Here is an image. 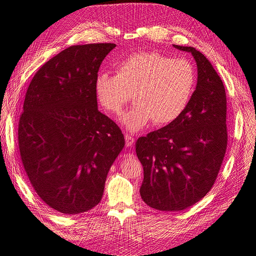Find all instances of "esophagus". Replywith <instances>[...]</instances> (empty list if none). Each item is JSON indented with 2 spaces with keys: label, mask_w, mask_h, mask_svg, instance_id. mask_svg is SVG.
Here are the masks:
<instances>
[{
  "label": "esophagus",
  "mask_w": 256,
  "mask_h": 256,
  "mask_svg": "<svg viewBox=\"0 0 256 256\" xmlns=\"http://www.w3.org/2000/svg\"><path fill=\"white\" fill-rule=\"evenodd\" d=\"M125 140H126V146L127 147H131L134 142V138H132L130 134H125Z\"/></svg>",
  "instance_id": "esophagus-1"
}]
</instances>
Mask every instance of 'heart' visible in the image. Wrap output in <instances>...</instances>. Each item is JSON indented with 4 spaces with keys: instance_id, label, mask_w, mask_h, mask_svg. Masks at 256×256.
Segmentation results:
<instances>
[{
    "instance_id": "heart-1",
    "label": "heart",
    "mask_w": 256,
    "mask_h": 256,
    "mask_svg": "<svg viewBox=\"0 0 256 256\" xmlns=\"http://www.w3.org/2000/svg\"><path fill=\"white\" fill-rule=\"evenodd\" d=\"M116 74H100L96 92L100 105L112 114L122 112L131 98L134 106L120 118L131 132L147 126L167 125L186 110L196 83V69L186 58L158 52H138L116 65Z\"/></svg>"
}]
</instances>
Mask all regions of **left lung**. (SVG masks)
Returning <instances> with one entry per match:
<instances>
[{
	"instance_id": "1",
	"label": "left lung",
	"mask_w": 256,
	"mask_h": 256,
	"mask_svg": "<svg viewBox=\"0 0 256 256\" xmlns=\"http://www.w3.org/2000/svg\"><path fill=\"white\" fill-rule=\"evenodd\" d=\"M198 84L184 114L167 126L136 140L144 168L142 200L160 211H180L200 200L212 188L227 149V98L218 72L194 47Z\"/></svg>"
}]
</instances>
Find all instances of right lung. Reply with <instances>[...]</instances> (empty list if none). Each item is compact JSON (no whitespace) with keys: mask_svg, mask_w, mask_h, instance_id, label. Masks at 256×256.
<instances>
[{"mask_svg":"<svg viewBox=\"0 0 256 256\" xmlns=\"http://www.w3.org/2000/svg\"><path fill=\"white\" fill-rule=\"evenodd\" d=\"M116 46H70L40 67L28 86L18 120L20 156L38 196L58 212L96 207L125 146L120 127L98 111L96 92L100 66Z\"/></svg>","mask_w":256,"mask_h":256,"instance_id":"right-lung-1","label":"right lung"}]
</instances>
